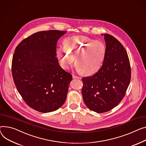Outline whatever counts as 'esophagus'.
<instances>
[{
  "instance_id": "1",
  "label": "esophagus",
  "mask_w": 146,
  "mask_h": 146,
  "mask_svg": "<svg viewBox=\"0 0 146 146\" xmlns=\"http://www.w3.org/2000/svg\"><path fill=\"white\" fill-rule=\"evenodd\" d=\"M73 79H81V77H78V76H75V75H74V74H73Z\"/></svg>"
}]
</instances>
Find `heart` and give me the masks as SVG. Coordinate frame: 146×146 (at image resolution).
<instances>
[{"label":"heart","mask_w":146,"mask_h":146,"mask_svg":"<svg viewBox=\"0 0 146 146\" xmlns=\"http://www.w3.org/2000/svg\"><path fill=\"white\" fill-rule=\"evenodd\" d=\"M106 53V46L100 40L86 36H70L64 46L57 49V57L63 69H67L75 58L77 70L84 76H91L100 68Z\"/></svg>","instance_id":"1"}]
</instances>
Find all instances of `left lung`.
I'll return each mask as SVG.
<instances>
[{
    "label": "left lung",
    "instance_id": "left-lung-1",
    "mask_svg": "<svg viewBox=\"0 0 146 146\" xmlns=\"http://www.w3.org/2000/svg\"><path fill=\"white\" fill-rule=\"evenodd\" d=\"M103 36L106 47L103 64L94 74L82 79L84 103L98 113L109 111L121 102L131 79L130 63L125 48L113 36Z\"/></svg>",
    "mask_w": 146,
    "mask_h": 146
}]
</instances>
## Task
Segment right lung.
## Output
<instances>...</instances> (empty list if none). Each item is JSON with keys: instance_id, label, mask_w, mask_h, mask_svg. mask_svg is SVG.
<instances>
[{"instance_id": "1", "label": "right lung", "mask_w": 146, "mask_h": 146, "mask_svg": "<svg viewBox=\"0 0 146 146\" xmlns=\"http://www.w3.org/2000/svg\"><path fill=\"white\" fill-rule=\"evenodd\" d=\"M66 31L35 33L15 48L12 62L15 84L25 103L41 113L54 111L66 101L72 76L60 66L56 44Z\"/></svg>"}]
</instances>
